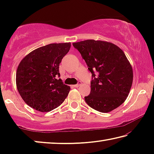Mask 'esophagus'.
I'll use <instances>...</instances> for the list:
<instances>
[{
    "mask_svg": "<svg viewBox=\"0 0 154 154\" xmlns=\"http://www.w3.org/2000/svg\"><path fill=\"white\" fill-rule=\"evenodd\" d=\"M81 85V82H79L77 83V84H76V85H72V87H74V88H78L79 86V85Z\"/></svg>",
    "mask_w": 154,
    "mask_h": 154,
    "instance_id": "obj_1",
    "label": "esophagus"
}]
</instances>
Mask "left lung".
Masks as SVG:
<instances>
[{
  "instance_id": "left-lung-1",
  "label": "left lung",
  "mask_w": 154,
  "mask_h": 154,
  "mask_svg": "<svg viewBox=\"0 0 154 154\" xmlns=\"http://www.w3.org/2000/svg\"><path fill=\"white\" fill-rule=\"evenodd\" d=\"M72 45L80 52L94 77L85 102L102 113L118 108L126 100L133 82L132 68L124 52L105 41L88 39ZM96 70L97 76L93 72Z\"/></svg>"
}]
</instances>
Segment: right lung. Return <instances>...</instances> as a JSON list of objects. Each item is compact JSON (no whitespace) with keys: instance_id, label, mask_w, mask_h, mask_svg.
<instances>
[{"instance_id":"1","label":"right lung","mask_w":154,"mask_h":154,"mask_svg":"<svg viewBox=\"0 0 154 154\" xmlns=\"http://www.w3.org/2000/svg\"><path fill=\"white\" fill-rule=\"evenodd\" d=\"M71 43H51L30 52L18 65L16 86L24 102L35 110L49 112L59 106L71 88L59 79V64Z\"/></svg>"}]
</instances>
